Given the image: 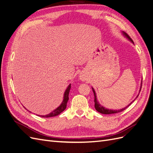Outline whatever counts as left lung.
<instances>
[{
    "mask_svg": "<svg viewBox=\"0 0 153 153\" xmlns=\"http://www.w3.org/2000/svg\"><path fill=\"white\" fill-rule=\"evenodd\" d=\"M122 33H123V34L124 36V37H126V38L128 39H129V41H131V43H133L134 44L133 41V40L131 39V38L126 33V32H122ZM142 82H141V85H140V91H139V93H140V90H141V88H142ZM92 91H93L94 95V107H95L96 110L97 111H98V112H100V113H101V114H115V113H118V112H122V111H123L124 110L126 109L127 107H128V106H129V105H130L133 102V101L135 100V99L137 98V97L138 96V94L137 96V98H136L135 100H134L132 101V102H131L127 106H126V107H124V108L120 109V110H111V109L106 108L105 107H104L103 106L101 105L100 104V103L98 102V101L97 100L96 94V92H95L94 89H93V87H92Z\"/></svg>",
    "mask_w": 153,
    "mask_h": 153,
    "instance_id": "left-lung-1",
    "label": "left lung"
}]
</instances>
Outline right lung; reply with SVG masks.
<instances>
[{
    "mask_svg": "<svg viewBox=\"0 0 153 153\" xmlns=\"http://www.w3.org/2000/svg\"><path fill=\"white\" fill-rule=\"evenodd\" d=\"M70 89H71V84H69L68 85V87H67V89H66L65 92H64V98H63L64 99H63V101H62V102L61 103V105L58 106V107L56 109H55L53 111H52V112H50V114H48L47 115H39V116L42 117H54V116H56V115H59L62 112H63V111L65 110L66 108L67 102H68V101L69 100V91H70Z\"/></svg>",
    "mask_w": 153,
    "mask_h": 153,
    "instance_id": "add662e5",
    "label": "right lung"
}]
</instances>
